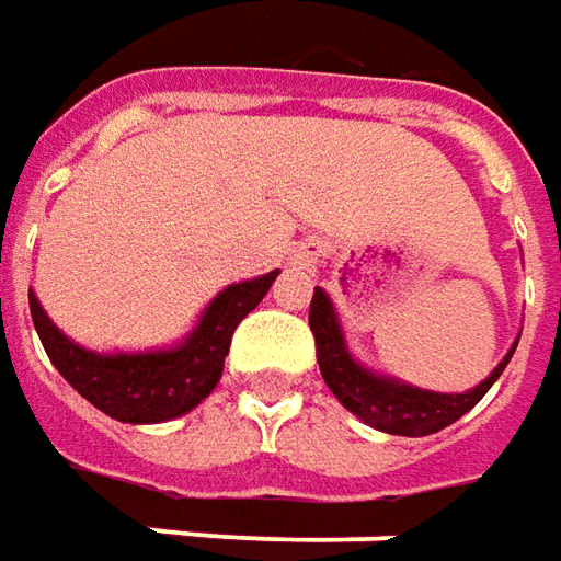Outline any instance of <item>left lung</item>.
I'll return each instance as SVG.
<instances>
[{
    "instance_id": "8db88e82",
    "label": "left lung",
    "mask_w": 561,
    "mask_h": 561,
    "mask_svg": "<svg viewBox=\"0 0 561 561\" xmlns=\"http://www.w3.org/2000/svg\"><path fill=\"white\" fill-rule=\"evenodd\" d=\"M310 329L316 337L319 371L325 377L329 390L359 421L375 426L380 433H392V436H430V433H439L448 424H455L457 417H463L491 390V383L504 375L506 362L513 359L516 344H519V341L513 344L501 365L479 387L467 392H433L402 383L390 375H375L353 359L346 350L344 329L337 322L334 304L322 288L312 291Z\"/></svg>"
}]
</instances>
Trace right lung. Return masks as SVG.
Returning a JSON list of instances; mask_svg holds the SVG:
<instances>
[{"instance_id": "obj_1", "label": "right lung", "mask_w": 561, "mask_h": 561, "mask_svg": "<svg viewBox=\"0 0 561 561\" xmlns=\"http://www.w3.org/2000/svg\"><path fill=\"white\" fill-rule=\"evenodd\" d=\"M279 270L249 282L227 285L205 307L199 325L171 350L150 353H94L70 341L42 310L30 291V316L48 359L67 377L72 390L85 396L94 409L122 424H162L196 409L224 375L236 325L249 316Z\"/></svg>"}]
</instances>
